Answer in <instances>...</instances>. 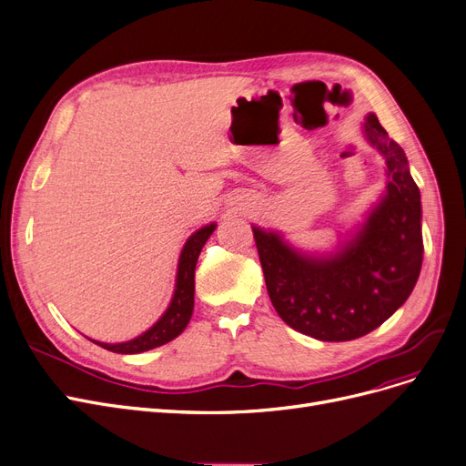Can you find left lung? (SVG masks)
I'll return each instance as SVG.
<instances>
[{"mask_svg":"<svg viewBox=\"0 0 466 466\" xmlns=\"http://www.w3.org/2000/svg\"><path fill=\"white\" fill-rule=\"evenodd\" d=\"M363 135L387 161V192L347 244L328 257L307 255L281 234L253 227L276 312L318 340H352L377 329L408 300L422 265L420 192L406 152L375 114Z\"/></svg>","mask_w":466,"mask_h":466,"instance_id":"1","label":"left lung"}]
</instances>
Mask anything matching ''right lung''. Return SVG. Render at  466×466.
<instances>
[{"instance_id": "1", "label": "right lung", "mask_w": 466, "mask_h": 466, "mask_svg": "<svg viewBox=\"0 0 466 466\" xmlns=\"http://www.w3.org/2000/svg\"><path fill=\"white\" fill-rule=\"evenodd\" d=\"M215 228H217V225L215 222H211V225L199 228L187 239V244L178 257L177 283H175L173 299L169 302L167 310L164 312V316H161L148 331H145L143 335H138L131 340L116 342V345H110V342L93 340L95 345L103 347L110 352H117V354H138V352H147L156 347L166 345V342L173 340L175 337L183 333L185 328L188 326V321L192 318V310H194L196 262L201 253V248L206 246V241L209 239V236L213 234Z\"/></svg>"}]
</instances>
